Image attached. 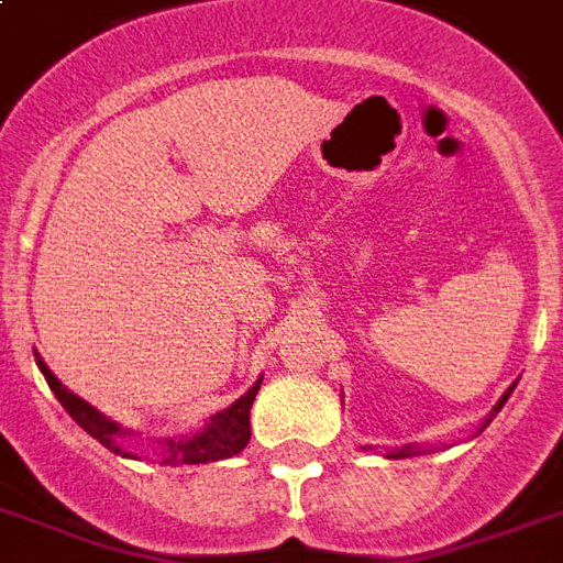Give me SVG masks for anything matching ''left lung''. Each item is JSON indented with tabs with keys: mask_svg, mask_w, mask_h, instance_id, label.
I'll list each match as a JSON object with an SVG mask.
<instances>
[{
	"mask_svg": "<svg viewBox=\"0 0 563 563\" xmlns=\"http://www.w3.org/2000/svg\"><path fill=\"white\" fill-rule=\"evenodd\" d=\"M510 393H514V386H510L508 393H505V396L499 398V405L493 407V410H496V413H499L501 407H505V401H508V396H510ZM405 454H410V449H398V452H389V457H405Z\"/></svg>",
	"mask_w": 563,
	"mask_h": 563,
	"instance_id": "left-lung-1",
	"label": "left lung"
}]
</instances>
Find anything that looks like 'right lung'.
<instances>
[{
  "label": "right lung",
  "mask_w": 563,
  "mask_h": 563,
  "mask_svg": "<svg viewBox=\"0 0 563 563\" xmlns=\"http://www.w3.org/2000/svg\"><path fill=\"white\" fill-rule=\"evenodd\" d=\"M37 366H41L43 377H46V384H49V389L55 393V398L62 401V407L76 419L79 428H85L93 440H100L109 452L123 454V457H135V454L126 452V449L118 443L120 437H123V428H120L118 422L106 419V416L97 413L91 405H85L79 396H73L70 389H64V386L58 384V377L46 368L43 360H37ZM260 384H263V380H256L242 398H235L227 410L212 416L209 428H203L200 434L188 437V440H167L162 463H170V466H179V463H209L224 461V457H233V454L242 452L244 445H247V440H251V405L253 398H256V393H260Z\"/></svg>",
  "instance_id": "1"
}]
</instances>
